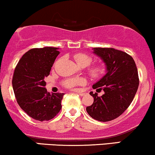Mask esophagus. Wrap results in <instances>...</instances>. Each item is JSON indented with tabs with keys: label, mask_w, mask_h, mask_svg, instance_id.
Segmentation results:
<instances>
[{
	"label": "esophagus",
	"mask_w": 155,
	"mask_h": 155,
	"mask_svg": "<svg viewBox=\"0 0 155 155\" xmlns=\"http://www.w3.org/2000/svg\"><path fill=\"white\" fill-rule=\"evenodd\" d=\"M76 93L79 94V95L80 96H84V95H85V94L84 93V92H78V91H76Z\"/></svg>",
	"instance_id": "esophagus-1"
}]
</instances>
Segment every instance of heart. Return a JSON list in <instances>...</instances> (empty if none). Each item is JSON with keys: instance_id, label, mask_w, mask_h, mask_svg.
Here are the masks:
<instances>
[{"instance_id": "1", "label": "heart", "mask_w": 155, "mask_h": 155, "mask_svg": "<svg viewBox=\"0 0 155 155\" xmlns=\"http://www.w3.org/2000/svg\"><path fill=\"white\" fill-rule=\"evenodd\" d=\"M74 59L77 64L81 67H87L91 64L92 61V57L84 54V53H77L74 55ZM88 74L95 79H101L106 73V67L104 64L97 63L91 65L87 68ZM86 84V79L82 77L68 78L63 81V84L65 87L73 89L78 85H84Z\"/></svg>"}]
</instances>
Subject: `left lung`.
<instances>
[{
	"mask_svg": "<svg viewBox=\"0 0 155 155\" xmlns=\"http://www.w3.org/2000/svg\"><path fill=\"white\" fill-rule=\"evenodd\" d=\"M94 53L106 63L107 73L92 88L104 90L102 96L90 92L94 97L86 108L92 118L108 122L120 117L129 107L139 85L138 69L130 55L114 48H94Z\"/></svg>",
	"mask_w": 155,
	"mask_h": 155,
	"instance_id": "1",
	"label": "left lung"
}]
</instances>
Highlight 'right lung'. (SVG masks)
<instances>
[{"instance_id":"right-lung-1","label":"right lung","mask_w":155,"mask_h":155,"mask_svg":"<svg viewBox=\"0 0 155 155\" xmlns=\"http://www.w3.org/2000/svg\"><path fill=\"white\" fill-rule=\"evenodd\" d=\"M58 48H34L19 60L12 78L17 103L28 116L35 120H51L61 109L64 93L47 92L44 79L49 75Z\"/></svg>"}]
</instances>
